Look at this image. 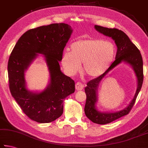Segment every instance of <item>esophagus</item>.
Returning a JSON list of instances; mask_svg holds the SVG:
<instances>
[{"instance_id":"obj_1","label":"esophagus","mask_w":148,"mask_h":148,"mask_svg":"<svg viewBox=\"0 0 148 148\" xmlns=\"http://www.w3.org/2000/svg\"><path fill=\"white\" fill-rule=\"evenodd\" d=\"M83 87H84V86H83V85L82 84V83H80V82L76 83V85H75V87H76V89L77 90H82L83 88Z\"/></svg>"}]
</instances>
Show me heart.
Returning <instances> with one entry per match:
<instances>
[{"label": "heart", "instance_id": "1", "mask_svg": "<svg viewBox=\"0 0 148 148\" xmlns=\"http://www.w3.org/2000/svg\"><path fill=\"white\" fill-rule=\"evenodd\" d=\"M69 50L63 53L62 65L69 74L79 71L87 76L96 77L109 69L114 58V45L110 42L97 39H81L74 42Z\"/></svg>", "mask_w": 148, "mask_h": 148}]
</instances>
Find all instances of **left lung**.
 Returning <instances> with one entry per match:
<instances>
[{"label": "left lung", "instance_id": "obj_1", "mask_svg": "<svg viewBox=\"0 0 148 148\" xmlns=\"http://www.w3.org/2000/svg\"><path fill=\"white\" fill-rule=\"evenodd\" d=\"M95 27L96 30L105 36L112 37L117 46V52L116 60L109 67V69L101 76L90 80L87 83V86L85 88L87 99H86L84 111L86 116L92 122L98 124H106L127 115L133 108L143 83V61L140 50L131 41L130 38L124 32L116 28H105L98 25H95ZM122 61H125L130 64L136 72L138 80V87L136 95L130 104L122 111L110 114L101 113L97 111L95 107L97 100L96 91L97 86L103 77Z\"/></svg>", "mask_w": 148, "mask_h": 148}]
</instances>
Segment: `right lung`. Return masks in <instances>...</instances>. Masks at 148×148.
Returning <instances> with one entry per match:
<instances>
[{
	"label": "right lung",
	"instance_id": "1",
	"mask_svg": "<svg viewBox=\"0 0 148 148\" xmlns=\"http://www.w3.org/2000/svg\"><path fill=\"white\" fill-rule=\"evenodd\" d=\"M72 32L65 23L42 26L26 32L15 45L8 63L11 94L26 116L39 123H49L60 117L64 99L75 91V83L61 72L59 61ZM45 55L51 74L46 90L33 93L26 89L24 71L38 55Z\"/></svg>",
	"mask_w": 148,
	"mask_h": 148
}]
</instances>
